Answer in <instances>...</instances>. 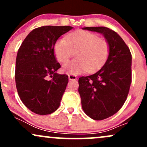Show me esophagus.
<instances>
[{"mask_svg": "<svg viewBox=\"0 0 147 147\" xmlns=\"http://www.w3.org/2000/svg\"><path fill=\"white\" fill-rule=\"evenodd\" d=\"M68 79L70 80H75V79H77V77L73 75H68Z\"/></svg>", "mask_w": 147, "mask_h": 147, "instance_id": "obj_1", "label": "esophagus"}]
</instances>
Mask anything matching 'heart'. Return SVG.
Instances as JSON below:
<instances>
[{"mask_svg": "<svg viewBox=\"0 0 147 147\" xmlns=\"http://www.w3.org/2000/svg\"><path fill=\"white\" fill-rule=\"evenodd\" d=\"M54 52L57 61L62 63L76 52L77 59L64 64L63 69L72 75H77L86 70L94 72L101 68L109 58L110 45L95 34L80 31L59 39Z\"/></svg>", "mask_w": 147, "mask_h": 147, "instance_id": "heart-1", "label": "heart"}]
</instances>
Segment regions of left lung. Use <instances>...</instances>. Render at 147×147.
<instances>
[{"mask_svg": "<svg viewBox=\"0 0 147 147\" xmlns=\"http://www.w3.org/2000/svg\"><path fill=\"white\" fill-rule=\"evenodd\" d=\"M83 30L102 34L110 45V54L100 70L79 79L82 109L88 117L102 120L117 112L127 98L131 84L132 56L121 36L106 27Z\"/></svg>", "mask_w": 147, "mask_h": 147, "instance_id": "left-lung-1", "label": "left lung"}]
</instances>
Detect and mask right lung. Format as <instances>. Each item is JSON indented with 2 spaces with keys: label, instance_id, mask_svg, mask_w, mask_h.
<instances>
[{
  "label": "right lung",
  "instance_id": "obj_1",
  "mask_svg": "<svg viewBox=\"0 0 147 147\" xmlns=\"http://www.w3.org/2000/svg\"><path fill=\"white\" fill-rule=\"evenodd\" d=\"M71 26H42L30 32L16 56L15 81L18 94L28 109L38 115L51 114L59 107L68 77L59 75L61 68L54 54L59 37Z\"/></svg>",
  "mask_w": 147,
  "mask_h": 147
}]
</instances>
